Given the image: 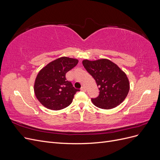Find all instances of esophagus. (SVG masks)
I'll return each mask as SVG.
<instances>
[{
  "mask_svg": "<svg viewBox=\"0 0 160 160\" xmlns=\"http://www.w3.org/2000/svg\"><path fill=\"white\" fill-rule=\"evenodd\" d=\"M81 91H86V89H85V87H81Z\"/></svg>",
  "mask_w": 160,
  "mask_h": 160,
  "instance_id": "obj_1",
  "label": "esophagus"
}]
</instances>
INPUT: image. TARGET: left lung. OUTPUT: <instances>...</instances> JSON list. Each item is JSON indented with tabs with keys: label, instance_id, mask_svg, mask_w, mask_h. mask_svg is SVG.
Masks as SVG:
<instances>
[{
	"label": "left lung",
	"instance_id": "left-lung-1",
	"mask_svg": "<svg viewBox=\"0 0 160 160\" xmlns=\"http://www.w3.org/2000/svg\"><path fill=\"white\" fill-rule=\"evenodd\" d=\"M82 62L99 87L98 97L91 99L96 107L109 109L122 103L129 91V82L126 74L115 63L107 59L96 61L85 59Z\"/></svg>",
	"mask_w": 160,
	"mask_h": 160
}]
</instances>
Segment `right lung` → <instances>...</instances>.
<instances>
[{
    "label": "right lung",
    "mask_w": 160,
    "mask_h": 160,
    "mask_svg": "<svg viewBox=\"0 0 160 160\" xmlns=\"http://www.w3.org/2000/svg\"><path fill=\"white\" fill-rule=\"evenodd\" d=\"M78 60L62 57L49 62L38 72L34 85V91L39 102L47 109L60 110L72 103L75 89L65 75L75 67Z\"/></svg>",
    "instance_id": "1"
}]
</instances>
